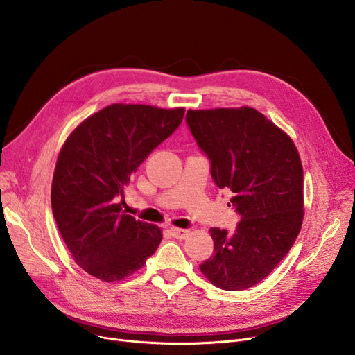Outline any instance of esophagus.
Masks as SVG:
<instances>
[{"label":"esophagus","mask_w":355,"mask_h":355,"mask_svg":"<svg viewBox=\"0 0 355 355\" xmlns=\"http://www.w3.org/2000/svg\"><path fill=\"white\" fill-rule=\"evenodd\" d=\"M170 232H171V234L175 239H187L189 234H190V230H187V229H178V227H171Z\"/></svg>","instance_id":"esophagus-1"}]
</instances>
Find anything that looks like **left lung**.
<instances>
[{"instance_id":"1","label":"left lung","mask_w":355,"mask_h":355,"mask_svg":"<svg viewBox=\"0 0 355 355\" xmlns=\"http://www.w3.org/2000/svg\"><path fill=\"white\" fill-rule=\"evenodd\" d=\"M187 125L229 189L240 221L211 227L214 252L201 273L225 291L262 282L288 254L304 220V170L292 138L250 106L187 110Z\"/></svg>"}]
</instances>
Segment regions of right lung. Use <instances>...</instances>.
Segmentation results:
<instances>
[{"mask_svg": "<svg viewBox=\"0 0 355 355\" xmlns=\"http://www.w3.org/2000/svg\"><path fill=\"white\" fill-rule=\"evenodd\" d=\"M184 107L114 103L71 130L55 162L51 209L76 263L103 282L135 273L162 240L155 225L122 210L138 166L170 137Z\"/></svg>", "mask_w": 355, "mask_h": 355, "instance_id": "1", "label": "right lung"}]
</instances>
